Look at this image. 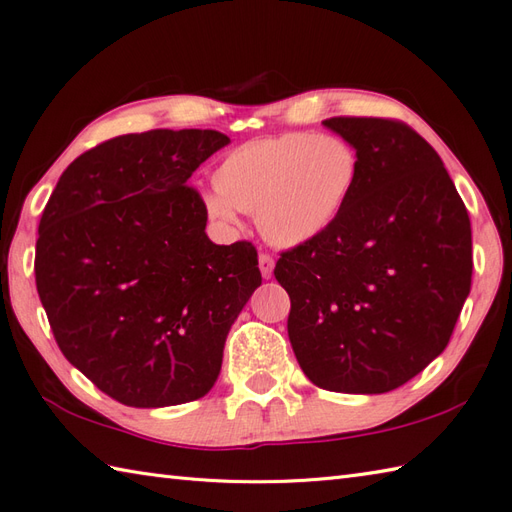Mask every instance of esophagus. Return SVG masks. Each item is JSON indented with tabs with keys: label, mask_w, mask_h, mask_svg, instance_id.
<instances>
[{
	"label": "esophagus",
	"mask_w": 512,
	"mask_h": 512,
	"mask_svg": "<svg viewBox=\"0 0 512 512\" xmlns=\"http://www.w3.org/2000/svg\"><path fill=\"white\" fill-rule=\"evenodd\" d=\"M274 258H271L267 252H263L258 256V267H260V274H263L265 278H271V274H274Z\"/></svg>",
	"instance_id": "1"
}]
</instances>
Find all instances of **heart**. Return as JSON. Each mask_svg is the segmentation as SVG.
Returning <instances> with one entry per match:
<instances>
[{
    "mask_svg": "<svg viewBox=\"0 0 512 512\" xmlns=\"http://www.w3.org/2000/svg\"><path fill=\"white\" fill-rule=\"evenodd\" d=\"M359 153L342 135L287 131L238 144L214 170L203 197L212 221L238 225L256 214L271 245L298 247L322 236L346 210L359 181Z\"/></svg>",
    "mask_w": 512,
    "mask_h": 512,
    "instance_id": "obj_1",
    "label": "heart"
}]
</instances>
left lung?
Returning <instances> with one entry per match:
<instances>
[{
	"label": "left lung",
	"mask_w": 512,
	"mask_h": 512,
	"mask_svg": "<svg viewBox=\"0 0 512 512\" xmlns=\"http://www.w3.org/2000/svg\"><path fill=\"white\" fill-rule=\"evenodd\" d=\"M359 153L346 210L282 252L289 339L317 388L383 394L447 348L471 291L469 212L442 160L394 118L324 120Z\"/></svg>",
	"instance_id": "8db88e82"
}]
</instances>
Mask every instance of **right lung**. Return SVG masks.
Returning <instances> with one entry per match:
<instances>
[{"label":"right lung","instance_id":"right-lung-1","mask_svg":"<svg viewBox=\"0 0 512 512\" xmlns=\"http://www.w3.org/2000/svg\"><path fill=\"white\" fill-rule=\"evenodd\" d=\"M212 129L127 133L65 168L39 221L34 280L65 359L129 407L197 401L260 287L249 241L214 245L192 173Z\"/></svg>","mask_w":512,"mask_h":512}]
</instances>
